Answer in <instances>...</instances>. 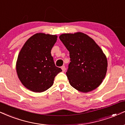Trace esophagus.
Wrapping results in <instances>:
<instances>
[{"label":"esophagus","mask_w":125,"mask_h":125,"mask_svg":"<svg viewBox=\"0 0 125 125\" xmlns=\"http://www.w3.org/2000/svg\"><path fill=\"white\" fill-rule=\"evenodd\" d=\"M61 69H62V71L63 72L66 70V67H65V66H62Z\"/></svg>","instance_id":"esophagus-1"}]
</instances>
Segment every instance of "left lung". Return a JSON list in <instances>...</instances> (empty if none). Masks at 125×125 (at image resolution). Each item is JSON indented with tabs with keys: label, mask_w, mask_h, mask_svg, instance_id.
Returning <instances> with one entry per match:
<instances>
[{
	"label": "left lung",
	"mask_w": 125,
	"mask_h": 125,
	"mask_svg": "<svg viewBox=\"0 0 125 125\" xmlns=\"http://www.w3.org/2000/svg\"><path fill=\"white\" fill-rule=\"evenodd\" d=\"M59 39L69 52L70 62L66 75L70 84L83 93L95 90L104 79L107 59L89 36L82 32L63 34Z\"/></svg>",
	"instance_id": "obj_1"
}]
</instances>
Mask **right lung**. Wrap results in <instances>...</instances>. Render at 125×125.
<instances>
[{
	"instance_id": "add662e5",
	"label": "right lung",
	"mask_w": 125,
	"mask_h": 125,
	"mask_svg": "<svg viewBox=\"0 0 125 125\" xmlns=\"http://www.w3.org/2000/svg\"><path fill=\"white\" fill-rule=\"evenodd\" d=\"M57 36L37 33L25 42L18 56L16 71L19 79L28 90L35 93L46 91L62 71L55 66L51 49Z\"/></svg>"
}]
</instances>
